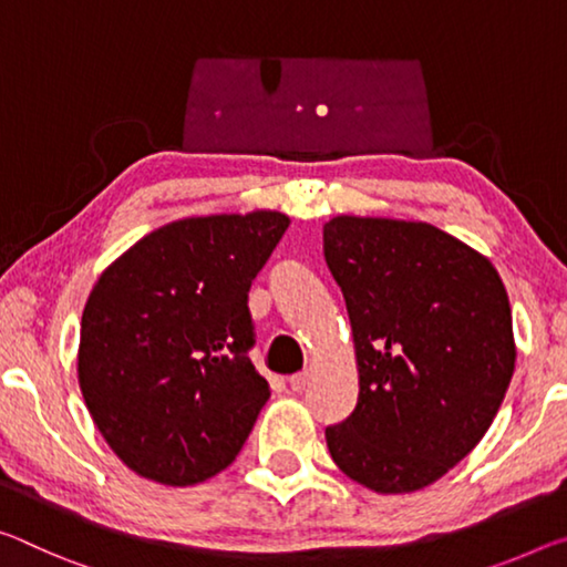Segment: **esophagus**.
<instances>
[{
	"label": "esophagus",
	"mask_w": 567,
	"mask_h": 567,
	"mask_svg": "<svg viewBox=\"0 0 567 567\" xmlns=\"http://www.w3.org/2000/svg\"><path fill=\"white\" fill-rule=\"evenodd\" d=\"M290 389L295 391V393H302L305 389H308L310 385V373L308 371H302V373H295V375H290Z\"/></svg>",
	"instance_id": "esophagus-1"
}]
</instances>
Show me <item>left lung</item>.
<instances>
[{
    "mask_svg": "<svg viewBox=\"0 0 567 567\" xmlns=\"http://www.w3.org/2000/svg\"><path fill=\"white\" fill-rule=\"evenodd\" d=\"M322 249L361 379L353 413L326 429L332 462L381 494L424 489L480 444L505 401V285L489 259L424 221L336 217Z\"/></svg>",
    "mask_w": 567,
    "mask_h": 567,
    "instance_id": "1",
    "label": "left lung"
}]
</instances>
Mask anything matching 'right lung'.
<instances>
[{
	"label": "right lung",
	"mask_w": 567,
	"mask_h": 567,
	"mask_svg": "<svg viewBox=\"0 0 567 567\" xmlns=\"http://www.w3.org/2000/svg\"><path fill=\"white\" fill-rule=\"evenodd\" d=\"M287 227L280 212L166 224L95 282L80 322V391L141 477L188 487L245 446L269 399L249 361V287Z\"/></svg>",
	"instance_id": "right-lung-1"
}]
</instances>
